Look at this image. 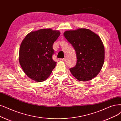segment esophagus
Wrapping results in <instances>:
<instances>
[{
    "label": "esophagus",
    "mask_w": 121,
    "mask_h": 121,
    "mask_svg": "<svg viewBox=\"0 0 121 121\" xmlns=\"http://www.w3.org/2000/svg\"><path fill=\"white\" fill-rule=\"evenodd\" d=\"M63 61H64V62H65L66 60H67V58H66L65 57V58H63V59H61Z\"/></svg>",
    "instance_id": "34e87169"
}]
</instances>
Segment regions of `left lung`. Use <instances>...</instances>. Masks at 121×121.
<instances>
[{"label":"left lung","instance_id":"obj_1","mask_svg":"<svg viewBox=\"0 0 121 121\" xmlns=\"http://www.w3.org/2000/svg\"><path fill=\"white\" fill-rule=\"evenodd\" d=\"M63 35L76 52L77 64L70 68L71 73L78 81L92 80L101 71L104 62L105 50L101 39L91 30L83 28L66 30Z\"/></svg>","mask_w":121,"mask_h":121}]
</instances>
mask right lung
Here are the masks:
<instances>
[{
  "mask_svg": "<svg viewBox=\"0 0 121 121\" xmlns=\"http://www.w3.org/2000/svg\"><path fill=\"white\" fill-rule=\"evenodd\" d=\"M60 35L59 30L43 29L31 31L20 45L19 60L25 74L38 82L48 78L55 67L52 59L54 42Z\"/></svg>",
  "mask_w": 121,
  "mask_h": 121,
  "instance_id": "obj_1",
  "label": "right lung"
}]
</instances>
